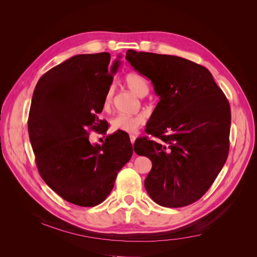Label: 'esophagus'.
I'll list each match as a JSON object with an SVG mask.
<instances>
[{"mask_svg": "<svg viewBox=\"0 0 257 257\" xmlns=\"http://www.w3.org/2000/svg\"><path fill=\"white\" fill-rule=\"evenodd\" d=\"M136 140H137V137H136V136H130V142H131L132 145L134 144V142H136Z\"/></svg>", "mask_w": 257, "mask_h": 257, "instance_id": "1", "label": "esophagus"}]
</instances>
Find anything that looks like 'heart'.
Here are the masks:
<instances>
[{
  "instance_id": "b5f03b06",
  "label": "heart",
  "mask_w": 257,
  "mask_h": 257,
  "mask_svg": "<svg viewBox=\"0 0 257 257\" xmlns=\"http://www.w3.org/2000/svg\"><path fill=\"white\" fill-rule=\"evenodd\" d=\"M125 83L134 93L138 94L140 97H144L149 91V86L146 79L138 74V73H128L125 76ZM113 97V87H109L107 89L104 101L103 107L107 109L109 105L111 104ZM146 121V117L143 113L139 114H124L120 113L117 114L115 117L111 119V129L113 131H123L126 133H136Z\"/></svg>"
}]
</instances>
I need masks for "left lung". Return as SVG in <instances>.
<instances>
[{
    "mask_svg": "<svg viewBox=\"0 0 257 257\" xmlns=\"http://www.w3.org/2000/svg\"><path fill=\"white\" fill-rule=\"evenodd\" d=\"M126 59L151 80L160 100L134 151L152 161L145 187L155 203L183 207L203 196L229 152L231 112L206 67L172 55L128 50Z\"/></svg>",
    "mask_w": 257,
    "mask_h": 257,
    "instance_id": "8db88e82",
    "label": "left lung"
}]
</instances>
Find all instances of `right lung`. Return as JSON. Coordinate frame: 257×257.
Instances as JSON below:
<instances>
[{"label": "right lung", "mask_w": 257, "mask_h": 257, "mask_svg": "<svg viewBox=\"0 0 257 257\" xmlns=\"http://www.w3.org/2000/svg\"><path fill=\"white\" fill-rule=\"evenodd\" d=\"M109 62L106 52L71 57L40 77L31 101L28 131L39 175L78 206L102 203L133 153L123 131L107 136L102 146L89 143L90 131L108 129L97 114L119 64Z\"/></svg>", "instance_id": "1"}]
</instances>
